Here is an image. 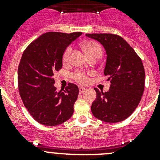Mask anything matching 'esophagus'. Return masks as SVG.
<instances>
[{"label": "esophagus", "instance_id": "34e87169", "mask_svg": "<svg viewBox=\"0 0 160 160\" xmlns=\"http://www.w3.org/2000/svg\"><path fill=\"white\" fill-rule=\"evenodd\" d=\"M85 90H86V89H85L84 88H82V87H80V88H79V91H80V93H83V92H84Z\"/></svg>", "mask_w": 160, "mask_h": 160}]
</instances>
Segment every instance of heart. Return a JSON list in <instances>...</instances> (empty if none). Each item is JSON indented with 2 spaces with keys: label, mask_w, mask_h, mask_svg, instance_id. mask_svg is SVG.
<instances>
[{
  "label": "heart",
  "mask_w": 160,
  "mask_h": 160,
  "mask_svg": "<svg viewBox=\"0 0 160 160\" xmlns=\"http://www.w3.org/2000/svg\"><path fill=\"white\" fill-rule=\"evenodd\" d=\"M82 46H83V49L84 50L87 56H88V58H100L101 56V55H102V48H101V46H100L97 42L87 41L83 43ZM71 52H72V47H71V46H68V47L66 49L65 52H64L63 56H62V61H63V62H65V63L69 61ZM73 78L76 81H77L80 83H82V84L86 83L88 80L87 74L83 72H76L75 73L73 74Z\"/></svg>",
  "instance_id": "obj_1"
}]
</instances>
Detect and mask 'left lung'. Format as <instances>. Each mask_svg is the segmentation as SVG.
Returning <instances> with one entry per match:
<instances>
[{"label":"left lung","instance_id":"left-lung-1","mask_svg":"<svg viewBox=\"0 0 160 160\" xmlns=\"http://www.w3.org/2000/svg\"><path fill=\"white\" fill-rule=\"evenodd\" d=\"M86 36L104 46L107 54L104 73L111 82L105 93L94 88L97 98L92 103V114L103 122H122L135 110L144 92L146 74L142 59L119 35L101 33Z\"/></svg>","mask_w":160,"mask_h":160}]
</instances>
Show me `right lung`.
<instances>
[{"label": "right lung", "instance_id": "obj_1", "mask_svg": "<svg viewBox=\"0 0 160 160\" xmlns=\"http://www.w3.org/2000/svg\"><path fill=\"white\" fill-rule=\"evenodd\" d=\"M81 35L46 32L32 42L22 54L18 70L19 93L29 114L42 125H60L73 114L78 88L70 83L65 90L58 91L53 76L62 68L67 46Z\"/></svg>", "mask_w": 160, "mask_h": 160}]
</instances>
